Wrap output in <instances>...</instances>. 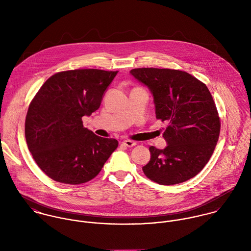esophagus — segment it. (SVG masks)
I'll return each instance as SVG.
<instances>
[{
    "mask_svg": "<svg viewBox=\"0 0 251 251\" xmlns=\"http://www.w3.org/2000/svg\"><path fill=\"white\" fill-rule=\"evenodd\" d=\"M123 145L126 146V147L130 148V147H134V146L136 145V143H135L134 141H132V140H125V141L123 142Z\"/></svg>",
    "mask_w": 251,
    "mask_h": 251,
    "instance_id": "1",
    "label": "esophagus"
}]
</instances>
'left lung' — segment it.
Instances as JSON below:
<instances>
[{
  "instance_id": "1",
  "label": "left lung",
  "mask_w": 251,
  "mask_h": 251,
  "mask_svg": "<svg viewBox=\"0 0 251 251\" xmlns=\"http://www.w3.org/2000/svg\"><path fill=\"white\" fill-rule=\"evenodd\" d=\"M130 73L153 97L155 118L167 122L163 150L150 147L147 178L170 185L195 177L210 160L220 132V119L208 87L178 70L142 68Z\"/></svg>"
}]
</instances>
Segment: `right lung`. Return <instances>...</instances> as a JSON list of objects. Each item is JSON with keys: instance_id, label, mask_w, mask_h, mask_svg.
Masks as SVG:
<instances>
[{"instance_id": "add662e5", "label": "right lung", "mask_w": 251, "mask_h": 251, "mask_svg": "<svg viewBox=\"0 0 251 251\" xmlns=\"http://www.w3.org/2000/svg\"><path fill=\"white\" fill-rule=\"evenodd\" d=\"M118 72L86 69L49 77L32 100L25 137L38 167L56 181L80 184L102 169L118 141L84 127L83 116L98 110Z\"/></svg>"}]
</instances>
